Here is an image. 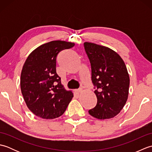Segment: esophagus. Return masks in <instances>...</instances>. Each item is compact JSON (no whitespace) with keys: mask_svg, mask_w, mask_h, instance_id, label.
Segmentation results:
<instances>
[{"mask_svg":"<svg viewBox=\"0 0 152 152\" xmlns=\"http://www.w3.org/2000/svg\"><path fill=\"white\" fill-rule=\"evenodd\" d=\"M76 92H77V93H82V92L83 91V90L82 88H80V89H78L76 90Z\"/></svg>","mask_w":152,"mask_h":152,"instance_id":"1","label":"esophagus"}]
</instances>
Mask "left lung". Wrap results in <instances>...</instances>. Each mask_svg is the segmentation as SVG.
Wrapping results in <instances>:
<instances>
[{
    "label": "left lung",
    "mask_w": 152,
    "mask_h": 152,
    "mask_svg": "<svg viewBox=\"0 0 152 152\" xmlns=\"http://www.w3.org/2000/svg\"><path fill=\"white\" fill-rule=\"evenodd\" d=\"M85 51L91 68V80L97 89L95 108L89 114L99 119L117 115L127 101L130 79L120 56L108 47L86 42Z\"/></svg>",
    "instance_id": "obj_1"
}]
</instances>
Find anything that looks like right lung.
<instances>
[{"mask_svg":"<svg viewBox=\"0 0 152 152\" xmlns=\"http://www.w3.org/2000/svg\"><path fill=\"white\" fill-rule=\"evenodd\" d=\"M74 45L51 41L34 50L25 61L21 74V91L28 108L38 117H59L72 100L73 93L65 89L56 73V59L61 51Z\"/></svg>","mask_w":152,"mask_h":152,"instance_id":"obj_1","label":"right lung"}]
</instances>
